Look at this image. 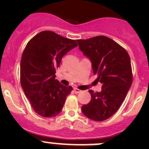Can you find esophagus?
<instances>
[{"label":"esophagus","instance_id":"esophagus-1","mask_svg":"<svg viewBox=\"0 0 149 149\" xmlns=\"http://www.w3.org/2000/svg\"><path fill=\"white\" fill-rule=\"evenodd\" d=\"M73 90H74V92L76 93V94H78V93H80L81 91L80 89H79V88H74V89H73Z\"/></svg>","mask_w":149,"mask_h":149}]
</instances>
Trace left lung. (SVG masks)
<instances>
[{
	"instance_id": "8db88e82",
	"label": "left lung",
	"mask_w": 149,
	"mask_h": 149,
	"mask_svg": "<svg viewBox=\"0 0 149 149\" xmlns=\"http://www.w3.org/2000/svg\"><path fill=\"white\" fill-rule=\"evenodd\" d=\"M76 42L91 61L94 74L98 75L97 80L102 84L100 92L88 90L91 101L82 106V112L93 120H105L118 111L131 86L130 56L124 48L104 36Z\"/></svg>"
}]
</instances>
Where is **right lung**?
Returning <instances> with one entry per match:
<instances>
[{
    "label": "right lung",
    "mask_w": 149,
    "mask_h": 149,
    "mask_svg": "<svg viewBox=\"0 0 149 149\" xmlns=\"http://www.w3.org/2000/svg\"><path fill=\"white\" fill-rule=\"evenodd\" d=\"M77 46L76 41L43 31L27 43L21 60V84L31 107L39 115L52 118L62 111L72 86L55 79L62 58Z\"/></svg>",
    "instance_id": "add662e5"
}]
</instances>
